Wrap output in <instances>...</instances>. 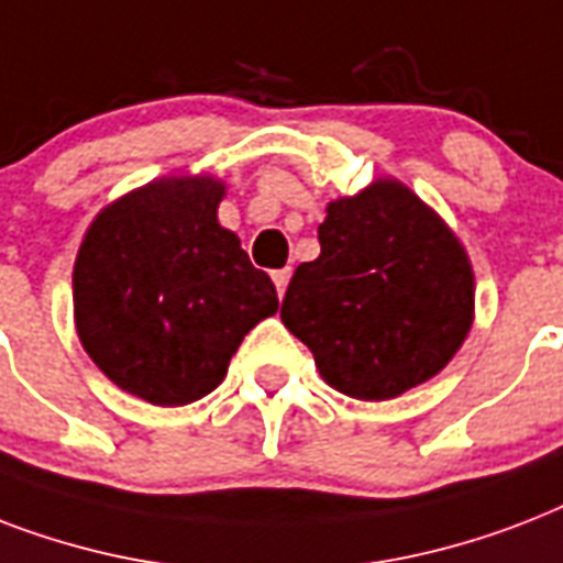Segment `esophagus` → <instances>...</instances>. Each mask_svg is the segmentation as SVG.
<instances>
[{"label":"esophagus","mask_w":563,"mask_h":563,"mask_svg":"<svg viewBox=\"0 0 563 563\" xmlns=\"http://www.w3.org/2000/svg\"><path fill=\"white\" fill-rule=\"evenodd\" d=\"M290 276H294V273H290V267H285V269H273V282H276L278 296H285L287 282H290Z\"/></svg>","instance_id":"obj_1"}]
</instances>
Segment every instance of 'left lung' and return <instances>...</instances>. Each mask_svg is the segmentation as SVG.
I'll return each instance as SVG.
<instances>
[{
  "label": "left lung",
  "instance_id": "left-lung-1",
  "mask_svg": "<svg viewBox=\"0 0 563 563\" xmlns=\"http://www.w3.org/2000/svg\"><path fill=\"white\" fill-rule=\"evenodd\" d=\"M320 258L299 264L282 322L334 390L382 402L429 382L473 325L476 282L461 241L411 187L376 178L334 199Z\"/></svg>",
  "mask_w": 563,
  "mask_h": 563
}]
</instances>
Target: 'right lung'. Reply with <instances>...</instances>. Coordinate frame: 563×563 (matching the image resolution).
<instances>
[{
	"label": "right lung",
	"instance_id": "obj_1",
	"mask_svg": "<svg viewBox=\"0 0 563 563\" xmlns=\"http://www.w3.org/2000/svg\"><path fill=\"white\" fill-rule=\"evenodd\" d=\"M222 196L211 176L155 178L96 213L78 246V341L152 405L211 394L243 338L278 311L276 285L217 220Z\"/></svg>",
	"mask_w": 563,
	"mask_h": 563
}]
</instances>
